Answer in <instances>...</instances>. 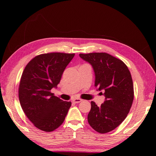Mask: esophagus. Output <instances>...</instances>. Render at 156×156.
<instances>
[{
  "label": "esophagus",
  "instance_id": "34e87169",
  "mask_svg": "<svg viewBox=\"0 0 156 156\" xmlns=\"http://www.w3.org/2000/svg\"><path fill=\"white\" fill-rule=\"evenodd\" d=\"M82 101V99L80 98H75L73 100V102H74V103H79V102H80Z\"/></svg>",
  "mask_w": 156,
  "mask_h": 156
}]
</instances>
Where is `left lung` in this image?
Masks as SVG:
<instances>
[{
    "mask_svg": "<svg viewBox=\"0 0 156 156\" xmlns=\"http://www.w3.org/2000/svg\"><path fill=\"white\" fill-rule=\"evenodd\" d=\"M79 56L93 67L95 87L99 91H105V100L101 106L91 102L88 122L98 133H108L119 126L130 111L134 97L131 73L122 60L107 53Z\"/></svg>",
    "mask_w": 156,
    "mask_h": 156,
    "instance_id": "1",
    "label": "left lung"
}]
</instances>
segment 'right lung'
<instances>
[{"label":"right lung","instance_id":"add662e5","mask_svg":"<svg viewBox=\"0 0 156 156\" xmlns=\"http://www.w3.org/2000/svg\"><path fill=\"white\" fill-rule=\"evenodd\" d=\"M75 54H40L26 65L21 76L18 97L23 112L40 130L51 132L64 122L72 102L51 92L60 83L63 72Z\"/></svg>","mask_w":156,"mask_h":156}]
</instances>
